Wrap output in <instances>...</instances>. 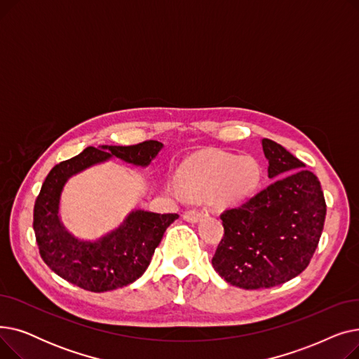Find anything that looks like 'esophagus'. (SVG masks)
<instances>
[{
	"label": "esophagus",
	"mask_w": 359,
	"mask_h": 359,
	"mask_svg": "<svg viewBox=\"0 0 359 359\" xmlns=\"http://www.w3.org/2000/svg\"><path fill=\"white\" fill-rule=\"evenodd\" d=\"M202 217H203V214L198 210H186L183 212V218L189 222H198Z\"/></svg>",
	"instance_id": "esophagus-1"
}]
</instances>
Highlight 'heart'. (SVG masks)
<instances>
[{"label":"heart","instance_id":"b5f03b06","mask_svg":"<svg viewBox=\"0 0 359 359\" xmlns=\"http://www.w3.org/2000/svg\"><path fill=\"white\" fill-rule=\"evenodd\" d=\"M260 176V165L255 158L217 153L184 168L179 182L187 192L215 191V199L219 203H234L256 189Z\"/></svg>","mask_w":359,"mask_h":359}]
</instances>
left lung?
Here are the masks:
<instances>
[{"label":"left lung","mask_w":359,"mask_h":359,"mask_svg":"<svg viewBox=\"0 0 359 359\" xmlns=\"http://www.w3.org/2000/svg\"><path fill=\"white\" fill-rule=\"evenodd\" d=\"M262 147L276 180L221 214L224 236L212 257L218 275L244 290L276 287L303 272L326 218L317 176L275 141L263 138Z\"/></svg>","instance_id":"obj_1"}]
</instances>
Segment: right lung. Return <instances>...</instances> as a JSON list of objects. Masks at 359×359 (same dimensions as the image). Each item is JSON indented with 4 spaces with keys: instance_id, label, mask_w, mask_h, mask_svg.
<instances>
[{
    "instance_id": "1",
    "label": "right lung",
    "mask_w": 359,
    "mask_h": 359,
    "mask_svg": "<svg viewBox=\"0 0 359 359\" xmlns=\"http://www.w3.org/2000/svg\"><path fill=\"white\" fill-rule=\"evenodd\" d=\"M163 144L144 141L137 145L87 147L81 154L56 164L46 176L33 210V230L46 265L61 278L83 290L104 292L126 287L148 268L164 231L177 214L132 211L116 230L97 241L71 236L60 219V198L67 180L84 168L118 157L147 167Z\"/></svg>"
}]
</instances>
